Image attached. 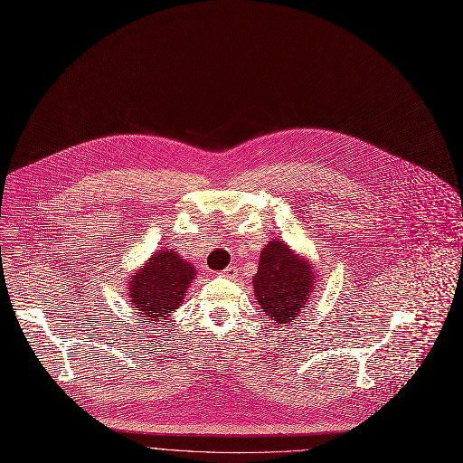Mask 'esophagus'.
Instances as JSON below:
<instances>
[{"mask_svg":"<svg viewBox=\"0 0 463 463\" xmlns=\"http://www.w3.org/2000/svg\"><path fill=\"white\" fill-rule=\"evenodd\" d=\"M222 278H229V279H232V278H236V274H238V269L234 267V265H229L227 269H223L222 272H218Z\"/></svg>","mask_w":463,"mask_h":463,"instance_id":"1","label":"esophagus"}]
</instances>
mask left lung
Returning <instances> with one entry per match:
<instances>
[{"label": "left lung", "instance_id": "left-lung-1", "mask_svg": "<svg viewBox=\"0 0 463 463\" xmlns=\"http://www.w3.org/2000/svg\"><path fill=\"white\" fill-rule=\"evenodd\" d=\"M252 283L263 313L276 326L287 327V324L298 322V317L309 303L317 274L311 263L299 258L287 243L272 240L260 254Z\"/></svg>", "mask_w": 463, "mask_h": 463}]
</instances>
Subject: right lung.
<instances>
[{"label": "right lung", "instance_id": "1", "mask_svg": "<svg viewBox=\"0 0 463 463\" xmlns=\"http://www.w3.org/2000/svg\"><path fill=\"white\" fill-rule=\"evenodd\" d=\"M194 276L196 269L175 250L152 254L139 270L132 272L128 298L141 326L143 320L150 324L162 322L169 313L180 309Z\"/></svg>", "mask_w": 463, "mask_h": 463}]
</instances>
